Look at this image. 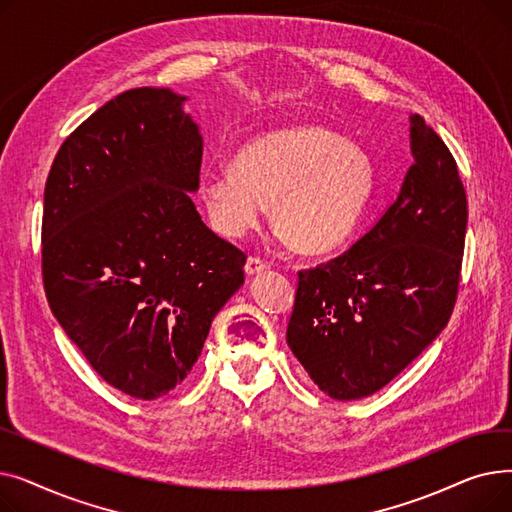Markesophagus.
<instances>
[{
  "label": "esophagus",
  "mask_w": 512,
  "mask_h": 512,
  "mask_svg": "<svg viewBox=\"0 0 512 512\" xmlns=\"http://www.w3.org/2000/svg\"><path fill=\"white\" fill-rule=\"evenodd\" d=\"M265 270H270V265H267L263 259L259 257H249L247 263H245V272L247 276H257V274H263Z\"/></svg>",
  "instance_id": "34e87169"
}]
</instances>
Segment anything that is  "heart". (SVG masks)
I'll use <instances>...</instances> for the list:
<instances>
[{
    "mask_svg": "<svg viewBox=\"0 0 512 512\" xmlns=\"http://www.w3.org/2000/svg\"><path fill=\"white\" fill-rule=\"evenodd\" d=\"M373 191L367 155L338 132L297 124L265 132L242 147L230 172L203 178L215 232L240 238L259 226L265 205L288 247L328 253L351 236Z\"/></svg>",
    "mask_w": 512,
    "mask_h": 512,
    "instance_id": "b5f03b06",
    "label": "heart"
}]
</instances>
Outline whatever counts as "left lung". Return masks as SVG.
Segmentation results:
<instances>
[{
	"mask_svg": "<svg viewBox=\"0 0 512 512\" xmlns=\"http://www.w3.org/2000/svg\"><path fill=\"white\" fill-rule=\"evenodd\" d=\"M409 168L396 201L351 249L299 272L286 342L336 400L390 384L446 328L456 303L467 195L444 141L411 116Z\"/></svg>",
	"mask_w": 512,
	"mask_h": 512,
	"instance_id": "1",
	"label": "left lung"
}]
</instances>
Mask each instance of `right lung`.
I'll use <instances>...</instances> for the list:
<instances>
[{
	"mask_svg": "<svg viewBox=\"0 0 512 512\" xmlns=\"http://www.w3.org/2000/svg\"><path fill=\"white\" fill-rule=\"evenodd\" d=\"M184 101L153 87L107 101L64 141L45 182L51 313L107 384L141 400L186 378L245 282V253L188 195L203 137Z\"/></svg>",
	"mask_w": 512,
	"mask_h": 512,
	"instance_id": "add662e5",
	"label": "right lung"
}]
</instances>
